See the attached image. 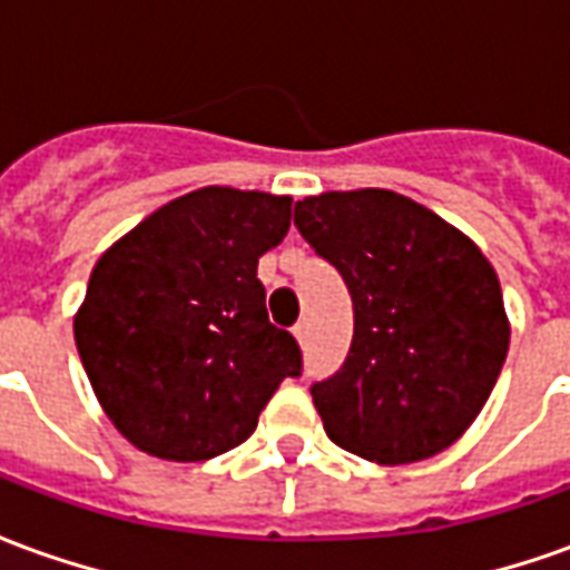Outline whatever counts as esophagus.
<instances>
[{"instance_id": "esophagus-1", "label": "esophagus", "mask_w": 570, "mask_h": 570, "mask_svg": "<svg viewBox=\"0 0 570 570\" xmlns=\"http://www.w3.org/2000/svg\"><path fill=\"white\" fill-rule=\"evenodd\" d=\"M293 335H296L298 342H305V338H308V323H305V321H298L296 326H293Z\"/></svg>"}]
</instances>
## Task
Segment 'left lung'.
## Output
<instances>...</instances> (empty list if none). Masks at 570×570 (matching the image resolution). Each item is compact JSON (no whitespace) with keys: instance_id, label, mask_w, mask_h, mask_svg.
<instances>
[{"instance_id":"1","label":"left lung","mask_w":570,"mask_h":570,"mask_svg":"<svg viewBox=\"0 0 570 570\" xmlns=\"http://www.w3.org/2000/svg\"><path fill=\"white\" fill-rule=\"evenodd\" d=\"M293 223L354 305L345 363L311 384L326 436L375 464L449 449L482 412L510 347L489 259L387 188L296 200Z\"/></svg>"}]
</instances>
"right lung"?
<instances>
[{"mask_svg": "<svg viewBox=\"0 0 570 570\" xmlns=\"http://www.w3.org/2000/svg\"><path fill=\"white\" fill-rule=\"evenodd\" d=\"M284 195L198 188L94 265L76 345L109 421L137 449L207 461L235 449L302 347L268 321L259 256L289 232Z\"/></svg>", "mask_w": 570, "mask_h": 570, "instance_id": "1", "label": "right lung"}]
</instances>
